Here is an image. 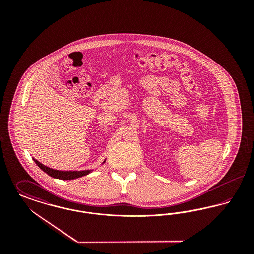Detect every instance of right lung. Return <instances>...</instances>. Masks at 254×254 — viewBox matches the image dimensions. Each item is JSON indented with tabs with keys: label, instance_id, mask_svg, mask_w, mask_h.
<instances>
[{
	"label": "right lung",
	"instance_id": "obj_1",
	"mask_svg": "<svg viewBox=\"0 0 254 254\" xmlns=\"http://www.w3.org/2000/svg\"><path fill=\"white\" fill-rule=\"evenodd\" d=\"M38 166L43 171H45L47 174H49V176L56 178V179H61V180H73V179L85 176L87 174V172H70V173H68V172L66 173V172H63V171L59 172V171H54L49 168H46L40 164H38Z\"/></svg>",
	"mask_w": 254,
	"mask_h": 254
}]
</instances>
